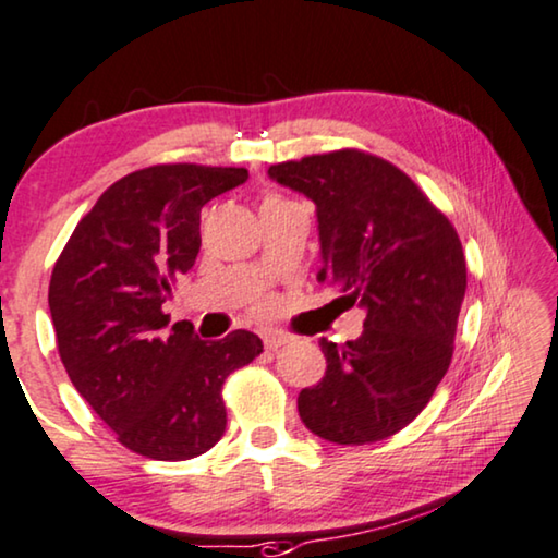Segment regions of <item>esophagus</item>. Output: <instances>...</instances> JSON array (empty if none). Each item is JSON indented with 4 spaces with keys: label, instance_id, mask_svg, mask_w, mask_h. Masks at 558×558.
<instances>
[{
    "label": "esophagus",
    "instance_id": "esophagus-1",
    "mask_svg": "<svg viewBox=\"0 0 558 558\" xmlns=\"http://www.w3.org/2000/svg\"><path fill=\"white\" fill-rule=\"evenodd\" d=\"M263 343H265V349H268V351H278L280 347H286V343H288V336H282V333H265L263 336Z\"/></svg>",
    "mask_w": 558,
    "mask_h": 558
}]
</instances>
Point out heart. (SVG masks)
<instances>
[{
  "label": "heart",
  "instance_id": "obj_1",
  "mask_svg": "<svg viewBox=\"0 0 558 558\" xmlns=\"http://www.w3.org/2000/svg\"><path fill=\"white\" fill-rule=\"evenodd\" d=\"M270 199H280V197H268V199H265V202H270Z\"/></svg>",
  "mask_w": 558,
  "mask_h": 558
}]
</instances>
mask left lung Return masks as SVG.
Returning <instances> with one entry per match:
<instances>
[{
    "mask_svg": "<svg viewBox=\"0 0 558 558\" xmlns=\"http://www.w3.org/2000/svg\"><path fill=\"white\" fill-rule=\"evenodd\" d=\"M268 174L316 204L318 280L366 313L356 341H318L326 376L298 395V414L328 442H379L425 410L450 366L468 288L458 232L404 171L356 148Z\"/></svg>",
    "mask_w": 558,
    "mask_h": 558,
    "instance_id": "left-lung-1",
    "label": "left lung"
}]
</instances>
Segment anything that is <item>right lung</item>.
Returning <instances> with one entry per match:
<instances>
[{
    "instance_id": "1",
    "label": "right lung",
    "mask_w": 558,
    "mask_h": 558,
    "mask_svg": "<svg viewBox=\"0 0 558 558\" xmlns=\"http://www.w3.org/2000/svg\"><path fill=\"white\" fill-rule=\"evenodd\" d=\"M247 169L159 163L119 179L77 222L50 278L65 372L119 442L151 460H190L225 435L222 384L263 351L250 331L202 341L161 311L197 260L199 211Z\"/></svg>"
}]
</instances>
